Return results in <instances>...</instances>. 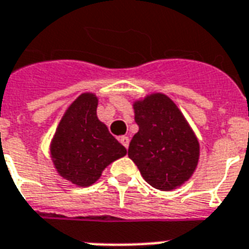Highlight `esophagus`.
<instances>
[{"label":"esophagus","mask_w":249,"mask_h":249,"mask_svg":"<svg viewBox=\"0 0 249 249\" xmlns=\"http://www.w3.org/2000/svg\"><path fill=\"white\" fill-rule=\"evenodd\" d=\"M119 141H120L121 144H123V146H124L125 148L129 147V137L123 136V137H120V138H119Z\"/></svg>","instance_id":"obj_1"}]
</instances>
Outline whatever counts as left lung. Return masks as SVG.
<instances>
[{"mask_svg": "<svg viewBox=\"0 0 249 249\" xmlns=\"http://www.w3.org/2000/svg\"><path fill=\"white\" fill-rule=\"evenodd\" d=\"M138 132L128 155L144 181L161 191H172L189 181L196 169L200 144L181 109L163 93L133 102Z\"/></svg>", "mask_w": 249, "mask_h": 249, "instance_id": "obj_1", "label": "left lung"}]
</instances>
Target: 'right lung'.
Here are the masks:
<instances>
[{
    "mask_svg": "<svg viewBox=\"0 0 249 249\" xmlns=\"http://www.w3.org/2000/svg\"><path fill=\"white\" fill-rule=\"evenodd\" d=\"M97 107L95 94H80L63 113L50 142L58 174L79 187L95 183L109 164L126 155V148L98 119Z\"/></svg>",
    "mask_w": 249,
    "mask_h": 249,
    "instance_id": "obj_1",
    "label": "right lung"
}]
</instances>
